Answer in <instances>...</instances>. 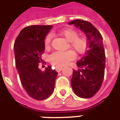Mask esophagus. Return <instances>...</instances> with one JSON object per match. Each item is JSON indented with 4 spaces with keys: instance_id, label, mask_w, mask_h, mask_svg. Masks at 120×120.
Instances as JSON below:
<instances>
[{
    "instance_id": "esophagus-1",
    "label": "esophagus",
    "mask_w": 120,
    "mask_h": 120,
    "mask_svg": "<svg viewBox=\"0 0 120 120\" xmlns=\"http://www.w3.org/2000/svg\"><path fill=\"white\" fill-rule=\"evenodd\" d=\"M55 69H56V71L58 73V72H60L62 70L63 68H60V67H56V68H55Z\"/></svg>"
}]
</instances>
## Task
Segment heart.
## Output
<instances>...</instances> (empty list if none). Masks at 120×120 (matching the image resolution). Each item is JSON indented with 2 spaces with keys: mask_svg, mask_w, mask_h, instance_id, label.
<instances>
[{
  "mask_svg": "<svg viewBox=\"0 0 120 120\" xmlns=\"http://www.w3.org/2000/svg\"><path fill=\"white\" fill-rule=\"evenodd\" d=\"M60 34L65 38L69 42V47L76 54H82L86 49L87 47V40L86 38L78 37V32L73 29L68 28L60 31ZM52 37L51 34H48L45 37L44 41L45 47L46 49L50 47ZM75 58V54L71 51L64 52L56 51L52 52L49 56V61L52 65L56 67H64L68 65L69 62Z\"/></svg>",
  "mask_w": 120,
  "mask_h": 120,
  "instance_id": "obj_1",
  "label": "heart"
}]
</instances>
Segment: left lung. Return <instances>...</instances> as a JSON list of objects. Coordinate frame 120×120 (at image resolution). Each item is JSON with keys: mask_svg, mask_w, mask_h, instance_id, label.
I'll return each mask as SVG.
<instances>
[{"mask_svg": "<svg viewBox=\"0 0 120 120\" xmlns=\"http://www.w3.org/2000/svg\"><path fill=\"white\" fill-rule=\"evenodd\" d=\"M86 34L88 50L77 62L78 70H73L71 86L76 95L83 98L93 97L100 89L105 73V54L103 38L98 30L89 22L77 19L69 22Z\"/></svg>", "mask_w": 120, "mask_h": 120, "instance_id": "obj_1", "label": "left lung"}]
</instances>
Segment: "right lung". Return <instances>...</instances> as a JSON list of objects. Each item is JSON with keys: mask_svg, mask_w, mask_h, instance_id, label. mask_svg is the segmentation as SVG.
Masks as SVG:
<instances>
[{"mask_svg": "<svg viewBox=\"0 0 120 120\" xmlns=\"http://www.w3.org/2000/svg\"><path fill=\"white\" fill-rule=\"evenodd\" d=\"M52 27L39 25L26 27L15 42V65L21 83L29 96L37 100H43L51 95L58 75L50 66L44 71L38 67L42 62L45 38Z\"/></svg>", "mask_w": 120, "mask_h": 120, "instance_id": "obj_1", "label": "right lung"}]
</instances>
